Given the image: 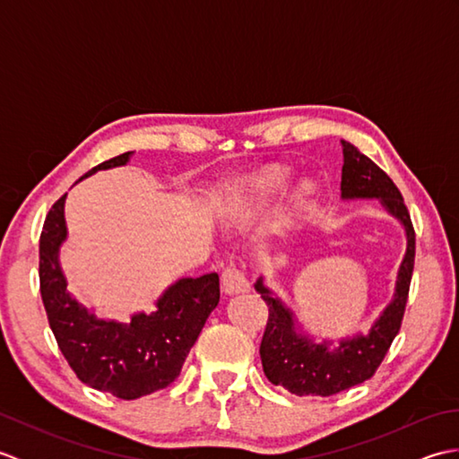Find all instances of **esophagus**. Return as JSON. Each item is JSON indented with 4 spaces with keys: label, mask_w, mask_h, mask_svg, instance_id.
Wrapping results in <instances>:
<instances>
[{
    "label": "esophagus",
    "mask_w": 459,
    "mask_h": 459,
    "mask_svg": "<svg viewBox=\"0 0 459 459\" xmlns=\"http://www.w3.org/2000/svg\"><path fill=\"white\" fill-rule=\"evenodd\" d=\"M222 288L227 296H238V294H247L250 290V284L245 278V274H242L235 264H230L222 272Z\"/></svg>",
    "instance_id": "1"
}]
</instances>
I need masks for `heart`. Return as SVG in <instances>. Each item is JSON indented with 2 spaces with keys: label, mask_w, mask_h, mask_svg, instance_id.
<instances>
[{
  "label": "heart",
  "mask_w": 459,
  "mask_h": 459,
  "mask_svg": "<svg viewBox=\"0 0 459 459\" xmlns=\"http://www.w3.org/2000/svg\"><path fill=\"white\" fill-rule=\"evenodd\" d=\"M291 173L281 168V165H270V168L262 169L255 179H252L247 187H242L230 195L227 201L221 203L219 214L221 219L229 221V222H238L245 221L248 217L250 203H264L270 197H276V195L284 193L288 183H290ZM311 195H314V183L311 181H301L296 191H294V199L296 201H307Z\"/></svg>",
  "instance_id": "1"
}]
</instances>
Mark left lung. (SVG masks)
<instances>
[{"instance_id":"obj_1","label":"left lung","mask_w":459,"mask_h":459,"mask_svg":"<svg viewBox=\"0 0 459 459\" xmlns=\"http://www.w3.org/2000/svg\"><path fill=\"white\" fill-rule=\"evenodd\" d=\"M341 143H343L341 199H378L383 209L403 224L406 252L396 272L393 298L380 311L368 333H357L337 341H316L306 333L299 327L294 311L278 298L274 290L266 286L264 278L256 280L255 290L266 301L270 311L260 345L262 368L272 385L284 386L298 396H331L365 383L375 375L401 329L414 270L416 237L401 191L353 143L345 140H341Z\"/></svg>"}]
</instances>
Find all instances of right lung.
<instances>
[{
  "instance_id": "add662e5",
  "label": "right lung",
  "mask_w": 459,
  "mask_h": 459,
  "mask_svg": "<svg viewBox=\"0 0 459 459\" xmlns=\"http://www.w3.org/2000/svg\"><path fill=\"white\" fill-rule=\"evenodd\" d=\"M132 155L134 152L116 155L84 178L120 168ZM65 201L66 195L48 211L39 240L41 298L58 349L76 377L96 391L134 401L165 388L179 377L204 321L219 304V276L212 272L199 278H179L155 299V311H138L130 324L99 317L66 290L58 260L68 237Z\"/></svg>"
}]
</instances>
